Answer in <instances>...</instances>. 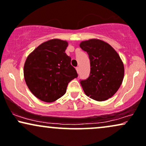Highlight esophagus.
I'll return each instance as SVG.
<instances>
[{"label":"esophagus","instance_id":"obj_1","mask_svg":"<svg viewBox=\"0 0 146 146\" xmlns=\"http://www.w3.org/2000/svg\"><path fill=\"white\" fill-rule=\"evenodd\" d=\"M75 69H76L77 73H78V74H79V73H80V68H79V67H76V68H75Z\"/></svg>","mask_w":146,"mask_h":146}]
</instances>
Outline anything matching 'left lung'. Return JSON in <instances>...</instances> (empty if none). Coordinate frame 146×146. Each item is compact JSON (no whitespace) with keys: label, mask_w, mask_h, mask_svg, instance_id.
I'll list each match as a JSON object with an SVG mask.
<instances>
[{"label":"left lung","mask_w":146,"mask_h":146,"mask_svg":"<svg viewBox=\"0 0 146 146\" xmlns=\"http://www.w3.org/2000/svg\"><path fill=\"white\" fill-rule=\"evenodd\" d=\"M90 62L89 78L81 81L88 96L97 101H106L120 88L124 79V64L117 52L106 42L97 38L80 43Z\"/></svg>","instance_id":"left-lung-1"}]
</instances>
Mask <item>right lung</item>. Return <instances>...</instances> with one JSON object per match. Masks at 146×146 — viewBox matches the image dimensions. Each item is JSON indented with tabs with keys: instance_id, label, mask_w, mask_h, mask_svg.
Returning <instances> with one entry per match:
<instances>
[{
	"instance_id": "1",
	"label": "right lung",
	"mask_w": 146,
	"mask_h": 146,
	"mask_svg": "<svg viewBox=\"0 0 146 146\" xmlns=\"http://www.w3.org/2000/svg\"><path fill=\"white\" fill-rule=\"evenodd\" d=\"M66 41L54 38L43 42L28 56L24 66L26 84L31 92L47 103L66 93L68 82L78 77L65 53Z\"/></svg>"
}]
</instances>
